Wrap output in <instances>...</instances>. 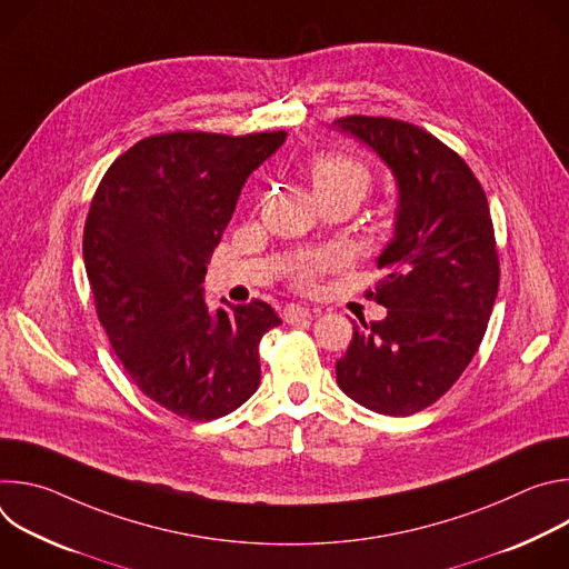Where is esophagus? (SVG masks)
<instances>
[{
  "label": "esophagus",
  "mask_w": 569,
  "mask_h": 569,
  "mask_svg": "<svg viewBox=\"0 0 569 569\" xmlns=\"http://www.w3.org/2000/svg\"><path fill=\"white\" fill-rule=\"evenodd\" d=\"M281 315H283L286 323H299V321H306L310 317V310L306 306H299V303H288Z\"/></svg>",
  "instance_id": "esophagus-1"
}]
</instances>
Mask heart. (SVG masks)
<instances>
[{"label": "heart", "mask_w": 569, "mask_h": 569, "mask_svg": "<svg viewBox=\"0 0 569 569\" xmlns=\"http://www.w3.org/2000/svg\"><path fill=\"white\" fill-rule=\"evenodd\" d=\"M308 178L312 182V189L317 196L323 193H333V191H351L358 198H362L369 187H371V176L369 171L360 164L358 159L347 157V154H319L310 161V169H308ZM333 259L331 257H323L317 259L308 266H301L297 272L299 283H312L317 272L329 266Z\"/></svg>", "instance_id": "b5f03b06"}]
</instances>
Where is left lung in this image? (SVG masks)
Listing matches in <instances>:
<instances>
[{"instance_id": "left-lung-1", "label": "left lung", "mask_w": 569, "mask_h": 569, "mask_svg": "<svg viewBox=\"0 0 569 569\" xmlns=\"http://www.w3.org/2000/svg\"><path fill=\"white\" fill-rule=\"evenodd\" d=\"M333 126L385 161L398 191L376 259L387 274L369 292L387 317L353 327L338 385L371 412L408 417L457 382L486 333L500 283L489 202L466 161L419 126L362 114Z\"/></svg>"}]
</instances>
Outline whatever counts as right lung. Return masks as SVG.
<instances>
[{
    "label": "right lung",
    "mask_w": 569,
    "mask_h": 569,
    "mask_svg": "<svg viewBox=\"0 0 569 569\" xmlns=\"http://www.w3.org/2000/svg\"><path fill=\"white\" fill-rule=\"evenodd\" d=\"M286 137L154 134L94 193L83 261L97 315L134 385L182 419L224 417L259 389V342L279 315L266 301L211 310L202 283L240 189Z\"/></svg>",
    "instance_id": "1"
}]
</instances>
